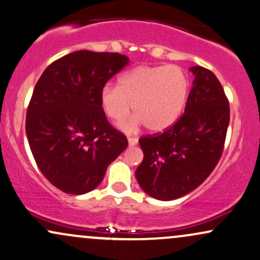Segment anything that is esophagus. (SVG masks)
Instances as JSON below:
<instances>
[{"mask_svg":"<svg viewBox=\"0 0 260 260\" xmlns=\"http://www.w3.org/2000/svg\"><path fill=\"white\" fill-rule=\"evenodd\" d=\"M127 141H129V146H135L139 142L137 137H127Z\"/></svg>","mask_w":260,"mask_h":260,"instance_id":"34e87169","label":"esophagus"}]
</instances>
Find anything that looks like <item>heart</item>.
Masks as SVG:
<instances>
[{"instance_id": "heart-1", "label": "heart", "mask_w": 260, "mask_h": 260, "mask_svg": "<svg viewBox=\"0 0 260 260\" xmlns=\"http://www.w3.org/2000/svg\"><path fill=\"white\" fill-rule=\"evenodd\" d=\"M188 91L190 80L180 67L140 66L121 75L118 86H103L101 105L115 121L124 120L133 107L136 117L121 125L125 131H135L141 124L151 131H163L181 115Z\"/></svg>"}]
</instances>
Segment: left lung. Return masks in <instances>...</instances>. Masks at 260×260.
<instances>
[{"instance_id": "8db88e82", "label": "left lung", "mask_w": 260, "mask_h": 260, "mask_svg": "<svg viewBox=\"0 0 260 260\" xmlns=\"http://www.w3.org/2000/svg\"><path fill=\"white\" fill-rule=\"evenodd\" d=\"M184 114L163 133L140 137L143 160L135 175L149 196L172 201L193 191L210 175L224 151L230 106L220 81L196 66Z\"/></svg>"}]
</instances>
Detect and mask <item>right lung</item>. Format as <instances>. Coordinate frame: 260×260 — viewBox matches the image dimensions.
Instances as JSON below:
<instances>
[{
	"label": "right lung",
	"mask_w": 260,
	"mask_h": 260,
	"mask_svg": "<svg viewBox=\"0 0 260 260\" xmlns=\"http://www.w3.org/2000/svg\"><path fill=\"white\" fill-rule=\"evenodd\" d=\"M129 62L114 52L76 51L52 62L36 82L25 131L40 172L69 194L92 191L127 139L113 127L101 90Z\"/></svg>",
	"instance_id": "add662e5"
}]
</instances>
